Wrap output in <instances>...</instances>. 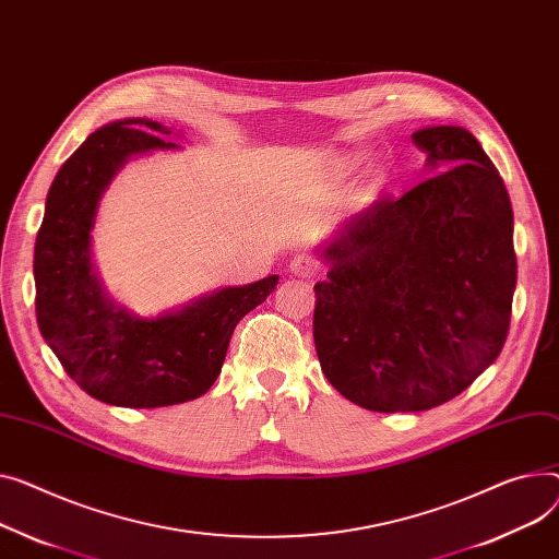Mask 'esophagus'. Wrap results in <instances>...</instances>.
Masks as SVG:
<instances>
[{"mask_svg": "<svg viewBox=\"0 0 559 559\" xmlns=\"http://www.w3.org/2000/svg\"><path fill=\"white\" fill-rule=\"evenodd\" d=\"M289 272L294 276L310 278V276H314L319 272V260L314 255H310V253H296L292 258V263H289Z\"/></svg>", "mask_w": 559, "mask_h": 559, "instance_id": "esophagus-1", "label": "esophagus"}]
</instances>
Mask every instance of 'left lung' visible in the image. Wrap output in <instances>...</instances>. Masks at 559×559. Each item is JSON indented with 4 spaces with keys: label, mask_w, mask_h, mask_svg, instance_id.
<instances>
[{
    "label": "left lung",
    "mask_w": 559,
    "mask_h": 559,
    "mask_svg": "<svg viewBox=\"0 0 559 559\" xmlns=\"http://www.w3.org/2000/svg\"><path fill=\"white\" fill-rule=\"evenodd\" d=\"M444 168L382 198L323 249L314 346L323 376L368 412H427L501 353L516 285L506 183L472 132H414Z\"/></svg>",
    "instance_id": "8db88e82"
}]
</instances>
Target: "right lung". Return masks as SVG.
I'll return each instance as SVG.
<instances>
[{
  "instance_id": "right-lung-1",
  "label": "right lung",
  "mask_w": 559,
  "mask_h": 559,
  "mask_svg": "<svg viewBox=\"0 0 559 559\" xmlns=\"http://www.w3.org/2000/svg\"><path fill=\"white\" fill-rule=\"evenodd\" d=\"M157 121L126 119L92 132L58 170L35 238V314L67 376L115 406L155 408L204 395L225 364L238 321L263 304L278 276L222 287L177 312L141 319L103 292L92 227L111 177L132 157L177 147Z\"/></svg>"
}]
</instances>
